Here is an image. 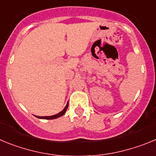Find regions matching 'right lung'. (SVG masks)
Listing matches in <instances>:
<instances>
[{
  "label": "right lung",
  "mask_w": 156,
  "mask_h": 156,
  "mask_svg": "<svg viewBox=\"0 0 156 156\" xmlns=\"http://www.w3.org/2000/svg\"><path fill=\"white\" fill-rule=\"evenodd\" d=\"M67 108H68V104H66V106L65 107V108H64L63 110H62L61 112H59L58 114H55V115H52V116H47V117H37V118H42V119H55V118H58V117H61L62 115H63L64 114L66 113V111Z\"/></svg>",
  "instance_id": "right-lung-1"
}]
</instances>
